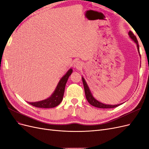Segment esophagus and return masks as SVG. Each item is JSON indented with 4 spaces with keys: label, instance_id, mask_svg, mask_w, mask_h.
<instances>
[{
    "label": "esophagus",
    "instance_id": "34e87169",
    "mask_svg": "<svg viewBox=\"0 0 149 149\" xmlns=\"http://www.w3.org/2000/svg\"><path fill=\"white\" fill-rule=\"evenodd\" d=\"M83 63L80 60H76L74 62V66L76 68V69H80L83 66Z\"/></svg>",
    "mask_w": 149,
    "mask_h": 149
}]
</instances>
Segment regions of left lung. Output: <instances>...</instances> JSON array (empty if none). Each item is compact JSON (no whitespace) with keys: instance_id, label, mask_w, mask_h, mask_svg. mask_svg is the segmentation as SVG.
Segmentation results:
<instances>
[{"instance_id":"1","label":"left lung","mask_w":149,"mask_h":149,"mask_svg":"<svg viewBox=\"0 0 149 149\" xmlns=\"http://www.w3.org/2000/svg\"><path fill=\"white\" fill-rule=\"evenodd\" d=\"M129 37L131 38L133 41L136 43L137 45V49L140 55V52H139V43L137 41V39L136 38V36L134 35V33L132 32L131 31H129ZM82 80H83V86H84V93H85V95H86V100L88 101V102L90 104L98 108H102V109H106V108H114L116 107H118L119 106H120L121 104H116V105H110V104H103L100 101H98L97 100H96L95 98H94L93 96V94L90 91V89L88 87V86L86 82V81L84 79V78L83 77H82Z\"/></svg>"}]
</instances>
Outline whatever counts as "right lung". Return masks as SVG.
Wrapping results in <instances>:
<instances>
[{
	"label": "right lung",
	"mask_w": 149,
	"mask_h": 149,
	"mask_svg": "<svg viewBox=\"0 0 149 149\" xmlns=\"http://www.w3.org/2000/svg\"><path fill=\"white\" fill-rule=\"evenodd\" d=\"M72 72H73V70L71 68L63 76L58 83L55 91L53 92L50 97L41 101L27 102L35 107L40 108H52L59 105L63 100V97L66 82Z\"/></svg>",
	"instance_id": "right-lung-1"
}]
</instances>
